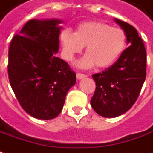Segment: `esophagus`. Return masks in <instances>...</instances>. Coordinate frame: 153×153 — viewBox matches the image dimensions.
I'll list each match as a JSON object with an SVG mask.
<instances>
[{
    "label": "esophagus",
    "mask_w": 153,
    "mask_h": 153,
    "mask_svg": "<svg viewBox=\"0 0 153 153\" xmlns=\"http://www.w3.org/2000/svg\"><path fill=\"white\" fill-rule=\"evenodd\" d=\"M85 77H87V75L82 74V73H80V72H77V73H76V78L78 79V80L85 78Z\"/></svg>",
    "instance_id": "esophagus-1"
}]
</instances>
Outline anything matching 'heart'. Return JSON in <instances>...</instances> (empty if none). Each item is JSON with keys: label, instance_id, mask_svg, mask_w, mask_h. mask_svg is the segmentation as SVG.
I'll use <instances>...</instances> for the list:
<instances>
[{"label": "heart", "instance_id": "heart-1", "mask_svg": "<svg viewBox=\"0 0 153 153\" xmlns=\"http://www.w3.org/2000/svg\"><path fill=\"white\" fill-rule=\"evenodd\" d=\"M62 54L71 61L86 46V54L78 62L82 68H91L96 65L106 68L114 64L126 45V34L120 28L112 27L105 22L88 21L80 23L75 33L65 29L60 33Z\"/></svg>", "mask_w": 153, "mask_h": 153}]
</instances>
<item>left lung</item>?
<instances>
[{
  "mask_svg": "<svg viewBox=\"0 0 153 153\" xmlns=\"http://www.w3.org/2000/svg\"><path fill=\"white\" fill-rule=\"evenodd\" d=\"M131 45L118 60L101 73L93 75L96 89L91 99L94 111L105 118L127 112L139 97L146 79V53L143 41L131 24L115 18Z\"/></svg>",
  "mask_w": 153,
  "mask_h": 153,
  "instance_id": "1",
  "label": "left lung"
}]
</instances>
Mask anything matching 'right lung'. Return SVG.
<instances>
[{"label":"right lung","instance_id":"add662e5","mask_svg":"<svg viewBox=\"0 0 153 153\" xmlns=\"http://www.w3.org/2000/svg\"><path fill=\"white\" fill-rule=\"evenodd\" d=\"M60 22L57 19L30 20L10 44L9 82L22 108L36 119L57 117L76 81L69 65L55 56Z\"/></svg>","mask_w":153,"mask_h":153}]
</instances>
